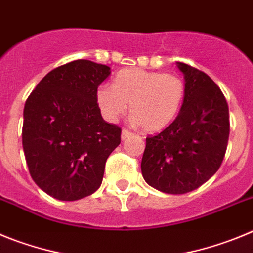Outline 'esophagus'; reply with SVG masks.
<instances>
[{
    "instance_id": "esophagus-1",
    "label": "esophagus",
    "mask_w": 253,
    "mask_h": 253,
    "mask_svg": "<svg viewBox=\"0 0 253 253\" xmlns=\"http://www.w3.org/2000/svg\"><path fill=\"white\" fill-rule=\"evenodd\" d=\"M130 135H133V133H131V131H129L128 129H123V131H122V139L123 140L126 139V138H129Z\"/></svg>"
}]
</instances>
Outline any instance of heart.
I'll use <instances>...</instances> for the list:
<instances>
[{
  "instance_id": "1",
  "label": "heart",
  "mask_w": 253,
  "mask_h": 253,
  "mask_svg": "<svg viewBox=\"0 0 253 253\" xmlns=\"http://www.w3.org/2000/svg\"><path fill=\"white\" fill-rule=\"evenodd\" d=\"M186 95L184 78L176 73H163L128 68L115 76L113 87L101 84L96 101L107 120L115 122L128 111L134 122L147 131L169 126L180 113Z\"/></svg>"
}]
</instances>
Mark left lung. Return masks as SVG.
<instances>
[{
  "instance_id": "1",
  "label": "left lung",
  "mask_w": 253,
  "mask_h": 253,
  "mask_svg": "<svg viewBox=\"0 0 253 253\" xmlns=\"http://www.w3.org/2000/svg\"><path fill=\"white\" fill-rule=\"evenodd\" d=\"M186 95L180 114L165 130L146 138L142 175L166 194H186L219 169L229 138V110L222 90L198 68L177 62Z\"/></svg>"
}]
</instances>
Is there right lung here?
Here are the masks:
<instances>
[{
	"label": "right lung",
	"instance_id": "obj_1",
	"mask_svg": "<svg viewBox=\"0 0 253 253\" xmlns=\"http://www.w3.org/2000/svg\"><path fill=\"white\" fill-rule=\"evenodd\" d=\"M110 67L77 59L48 73L24 109L22 147L31 178L48 195L73 202L99 189L122 128L101 116L96 91Z\"/></svg>",
	"mask_w": 253,
	"mask_h": 253
}]
</instances>
